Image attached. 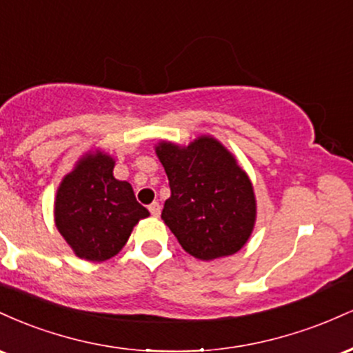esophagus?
<instances>
[{
    "label": "esophagus",
    "instance_id": "1",
    "mask_svg": "<svg viewBox=\"0 0 353 353\" xmlns=\"http://www.w3.org/2000/svg\"><path fill=\"white\" fill-rule=\"evenodd\" d=\"M149 212H151L152 214V216H159V214H161V204H159V202H152V204L151 205H149Z\"/></svg>",
    "mask_w": 353,
    "mask_h": 353
}]
</instances>
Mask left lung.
I'll list each match as a JSON object with an SVG mask.
<instances>
[{"instance_id":"obj_1","label":"left lung","mask_w":353,"mask_h":353,"mask_svg":"<svg viewBox=\"0 0 353 353\" xmlns=\"http://www.w3.org/2000/svg\"><path fill=\"white\" fill-rule=\"evenodd\" d=\"M171 188L163 221L185 252L201 261L241 250L255 222L254 189L234 156L214 137L188 148H156Z\"/></svg>"}]
</instances>
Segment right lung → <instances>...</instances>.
Here are the masks:
<instances>
[{
	"instance_id": "right-lung-1",
	"label": "right lung",
	"mask_w": 353,
	"mask_h": 353,
	"mask_svg": "<svg viewBox=\"0 0 353 353\" xmlns=\"http://www.w3.org/2000/svg\"><path fill=\"white\" fill-rule=\"evenodd\" d=\"M112 169L114 161L103 152L83 157L56 196V228L78 257L91 262L114 257L139 219L149 216L131 184L117 181Z\"/></svg>"
}]
</instances>
